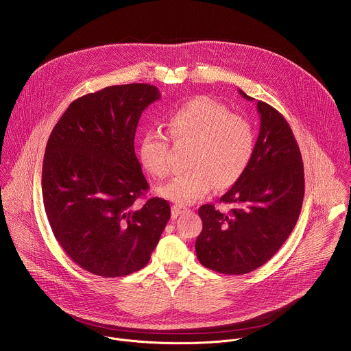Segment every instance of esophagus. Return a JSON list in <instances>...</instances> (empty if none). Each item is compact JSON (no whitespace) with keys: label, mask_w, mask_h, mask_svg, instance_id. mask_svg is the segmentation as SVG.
<instances>
[{"label":"esophagus","mask_w":351,"mask_h":351,"mask_svg":"<svg viewBox=\"0 0 351 351\" xmlns=\"http://www.w3.org/2000/svg\"><path fill=\"white\" fill-rule=\"evenodd\" d=\"M189 212H191V210L182 206V205H173L172 206V215L173 216H178V215H182V213H189Z\"/></svg>","instance_id":"esophagus-1"}]
</instances>
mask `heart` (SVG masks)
<instances>
[{
	"mask_svg": "<svg viewBox=\"0 0 351 351\" xmlns=\"http://www.w3.org/2000/svg\"><path fill=\"white\" fill-rule=\"evenodd\" d=\"M169 135L175 143L193 145L190 171L176 176L157 191L179 205H190L204 198L216 184L227 189L241 179L248 169L255 147L254 125L221 103L206 97H194L168 117ZM142 165L162 180L172 171L171 146L165 134L149 130L141 139Z\"/></svg>",
	"mask_w": 351,
	"mask_h": 351,
	"instance_id": "1",
	"label": "heart"
}]
</instances>
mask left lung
Wrapping results in <instances>:
<instances>
[{
  "instance_id": "obj_1",
  "label": "left lung",
  "mask_w": 351,
  "mask_h": 351,
  "mask_svg": "<svg viewBox=\"0 0 351 351\" xmlns=\"http://www.w3.org/2000/svg\"><path fill=\"white\" fill-rule=\"evenodd\" d=\"M256 108L261 128L254 158L220 197L232 209L223 213L210 204L198 209L202 231L195 240L197 258L228 276L247 274L274 256L299 219L304 195L303 161L291 127L270 104L259 100Z\"/></svg>"
}]
</instances>
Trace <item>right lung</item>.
I'll return each mask as SVG.
<instances>
[{"mask_svg":"<svg viewBox=\"0 0 351 351\" xmlns=\"http://www.w3.org/2000/svg\"><path fill=\"white\" fill-rule=\"evenodd\" d=\"M161 97L149 84L103 88L74 100L51 132L43 164V198L53 236L84 270L123 277L143 269L171 217L153 197L135 154L145 108Z\"/></svg>","mask_w":351,"mask_h":351,"instance_id":"1","label":"right lung"}]
</instances>
